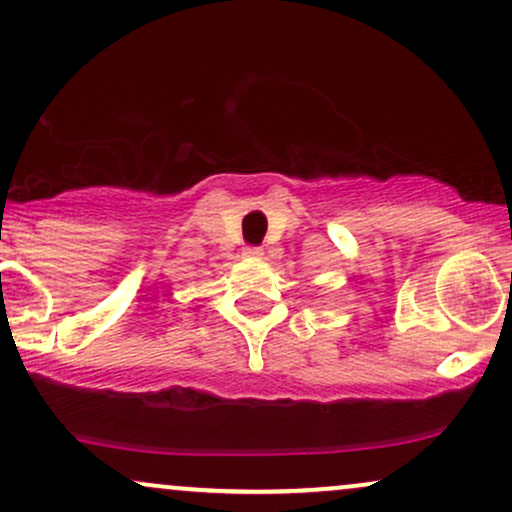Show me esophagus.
Masks as SVG:
<instances>
[{
	"instance_id": "esophagus-1",
	"label": "esophagus",
	"mask_w": 512,
	"mask_h": 512,
	"mask_svg": "<svg viewBox=\"0 0 512 512\" xmlns=\"http://www.w3.org/2000/svg\"><path fill=\"white\" fill-rule=\"evenodd\" d=\"M243 255H245V257H262L264 250L260 248V245H248V248L243 250Z\"/></svg>"
}]
</instances>
